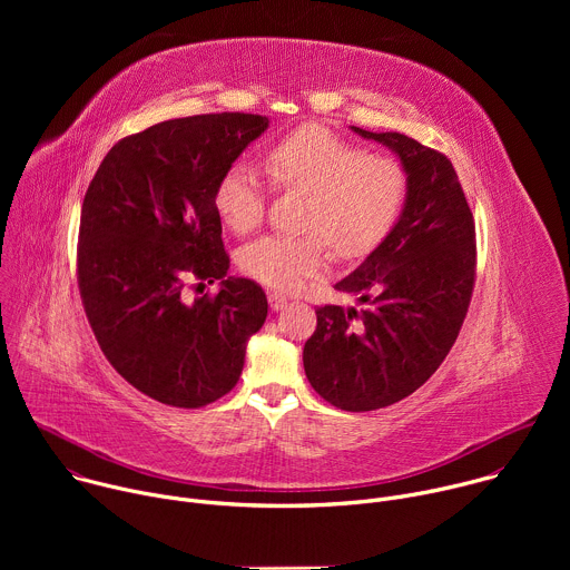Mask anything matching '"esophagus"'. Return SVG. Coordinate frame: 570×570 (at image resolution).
Returning <instances> with one entry per match:
<instances>
[{"label":"esophagus","instance_id":"esophagus-1","mask_svg":"<svg viewBox=\"0 0 570 570\" xmlns=\"http://www.w3.org/2000/svg\"><path fill=\"white\" fill-rule=\"evenodd\" d=\"M268 302H271V308H273V311H282V308L288 304V299H286L284 295H279V293H271V295H268Z\"/></svg>","mask_w":570,"mask_h":570}]
</instances>
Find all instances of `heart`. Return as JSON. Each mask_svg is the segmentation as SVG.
Returning <instances> with one entry per match:
<instances>
[{
	"label": "heart",
	"instance_id": "b5f03b06",
	"mask_svg": "<svg viewBox=\"0 0 570 570\" xmlns=\"http://www.w3.org/2000/svg\"><path fill=\"white\" fill-rule=\"evenodd\" d=\"M264 171L279 191L304 194V236L268 234L238 255L243 273L277 291H299L330 264V246L343 259L374 250L392 229L409 191L401 161L365 153L330 130L304 126L264 157ZM214 205L223 223L248 234L262 225L266 185L250 165H234L218 180Z\"/></svg>",
	"mask_w": 570,
	"mask_h": 570
}]
</instances>
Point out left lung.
<instances>
[{
  "label": "left lung",
  "instance_id": "left-lung-1",
  "mask_svg": "<svg viewBox=\"0 0 570 570\" xmlns=\"http://www.w3.org/2000/svg\"><path fill=\"white\" fill-rule=\"evenodd\" d=\"M352 130L399 155L409 191L381 246L336 284L363 306H317L302 358L324 401L365 413L413 394L451 352L475 282V225L444 153L401 132Z\"/></svg>",
  "mask_w": 570,
  "mask_h": 570
}]
</instances>
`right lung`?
<instances>
[{"mask_svg": "<svg viewBox=\"0 0 570 570\" xmlns=\"http://www.w3.org/2000/svg\"><path fill=\"white\" fill-rule=\"evenodd\" d=\"M268 117L218 112L169 119L119 139L80 209L76 275L110 365L146 396L203 409L227 394L268 315L264 288L225 277L214 194ZM191 278L222 279L191 303Z\"/></svg>", "mask_w": 570, "mask_h": 570, "instance_id": "1", "label": "right lung"}]
</instances>
